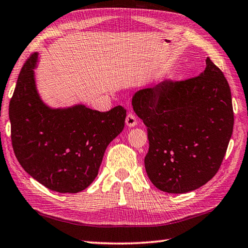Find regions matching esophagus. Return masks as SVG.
Returning a JSON list of instances; mask_svg holds the SVG:
<instances>
[{
	"instance_id": "esophagus-1",
	"label": "esophagus",
	"mask_w": 248,
	"mask_h": 248,
	"mask_svg": "<svg viewBox=\"0 0 248 248\" xmlns=\"http://www.w3.org/2000/svg\"><path fill=\"white\" fill-rule=\"evenodd\" d=\"M125 122H126V125H127L128 127H134V126L137 125V119L134 114L128 113L127 116H126Z\"/></svg>"
}]
</instances>
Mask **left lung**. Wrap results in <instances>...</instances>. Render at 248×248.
<instances>
[{
	"label": "left lung",
	"mask_w": 248,
	"mask_h": 248,
	"mask_svg": "<svg viewBox=\"0 0 248 248\" xmlns=\"http://www.w3.org/2000/svg\"><path fill=\"white\" fill-rule=\"evenodd\" d=\"M132 104L147 126L144 167L157 189L186 193L216 175L234 115L230 86L211 59L200 76L143 88L135 93Z\"/></svg>",
	"instance_id": "1"
}]
</instances>
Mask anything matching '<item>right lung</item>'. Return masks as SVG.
I'll return each instance as SVG.
<instances>
[{
	"label": "right lung",
	"instance_id": "right-lung-1",
	"mask_svg": "<svg viewBox=\"0 0 248 248\" xmlns=\"http://www.w3.org/2000/svg\"><path fill=\"white\" fill-rule=\"evenodd\" d=\"M37 53L18 77L9 102L12 143L18 162L32 178L59 193H78L98 175L108 144L122 132L126 110L107 112L84 105L50 108L36 90Z\"/></svg>",
	"mask_w": 248,
	"mask_h": 248
}]
</instances>
